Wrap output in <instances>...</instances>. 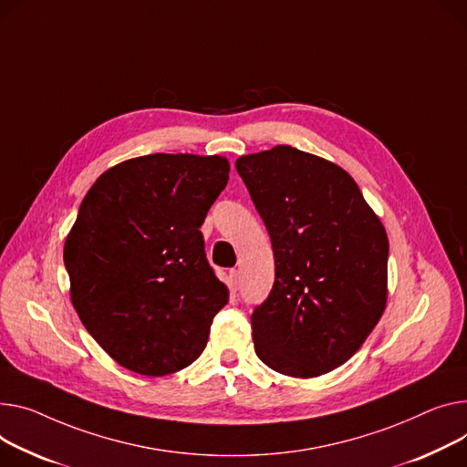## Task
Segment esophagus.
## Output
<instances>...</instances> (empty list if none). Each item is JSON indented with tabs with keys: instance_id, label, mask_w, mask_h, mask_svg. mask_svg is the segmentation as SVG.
I'll return each mask as SVG.
<instances>
[{
	"instance_id": "1",
	"label": "esophagus",
	"mask_w": 467,
	"mask_h": 467,
	"mask_svg": "<svg viewBox=\"0 0 467 467\" xmlns=\"http://www.w3.org/2000/svg\"><path fill=\"white\" fill-rule=\"evenodd\" d=\"M229 285L233 291H236L240 287V270H231L229 272Z\"/></svg>"
}]
</instances>
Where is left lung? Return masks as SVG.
<instances>
[{
    "mask_svg": "<svg viewBox=\"0 0 467 467\" xmlns=\"http://www.w3.org/2000/svg\"><path fill=\"white\" fill-rule=\"evenodd\" d=\"M274 250V285L252 314L257 357L293 378L349 360L383 316L389 238L355 180L291 146L236 161Z\"/></svg>",
    "mask_w": 467,
    "mask_h": 467,
    "instance_id": "1",
    "label": "left lung"
}]
</instances>
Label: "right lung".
Here are the masks:
<instances>
[{
  "label": "right lung",
  "instance_id": "1",
  "mask_svg": "<svg viewBox=\"0 0 467 467\" xmlns=\"http://www.w3.org/2000/svg\"><path fill=\"white\" fill-rule=\"evenodd\" d=\"M227 180L220 155L151 153L109 169L86 193L64 247L71 298L123 368L160 378L204 351L229 291L199 227Z\"/></svg>",
  "mask_w": 467,
  "mask_h": 467
}]
</instances>
